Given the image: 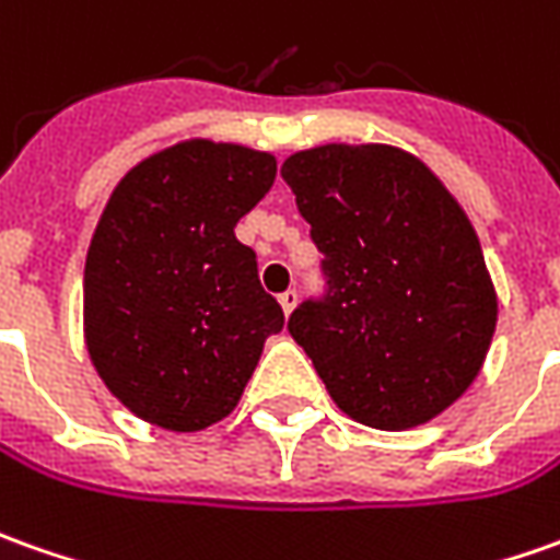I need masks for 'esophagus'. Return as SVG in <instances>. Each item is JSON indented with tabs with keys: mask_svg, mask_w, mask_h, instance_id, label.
Listing matches in <instances>:
<instances>
[{
	"mask_svg": "<svg viewBox=\"0 0 560 560\" xmlns=\"http://www.w3.org/2000/svg\"><path fill=\"white\" fill-rule=\"evenodd\" d=\"M279 303H281V310H284V315H291V310H294V306H296V291H294V288L281 291Z\"/></svg>",
	"mask_w": 560,
	"mask_h": 560,
	"instance_id": "obj_1",
	"label": "esophagus"
}]
</instances>
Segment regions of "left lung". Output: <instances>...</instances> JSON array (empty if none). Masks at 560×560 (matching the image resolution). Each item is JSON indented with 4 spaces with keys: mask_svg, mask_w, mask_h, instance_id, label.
I'll list each match as a JSON object with an SVG mask.
<instances>
[{
    "mask_svg": "<svg viewBox=\"0 0 560 560\" xmlns=\"http://www.w3.org/2000/svg\"><path fill=\"white\" fill-rule=\"evenodd\" d=\"M322 250L325 291L288 330L346 417L398 432L478 376L497 294L469 217L420 159L328 143L281 165Z\"/></svg>",
    "mask_w": 560,
    "mask_h": 560,
    "instance_id": "obj_1",
    "label": "left lung"
}]
</instances>
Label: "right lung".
I'll list each match as a JSON object with an SVG mask.
<instances>
[{"label": "right lung", "instance_id": "1", "mask_svg": "<svg viewBox=\"0 0 560 560\" xmlns=\"http://www.w3.org/2000/svg\"><path fill=\"white\" fill-rule=\"evenodd\" d=\"M272 180L269 152L189 140L113 189L85 260V343L140 420L171 432L223 420L284 328L257 254L235 238Z\"/></svg>", "mask_w": 560, "mask_h": 560}]
</instances>
